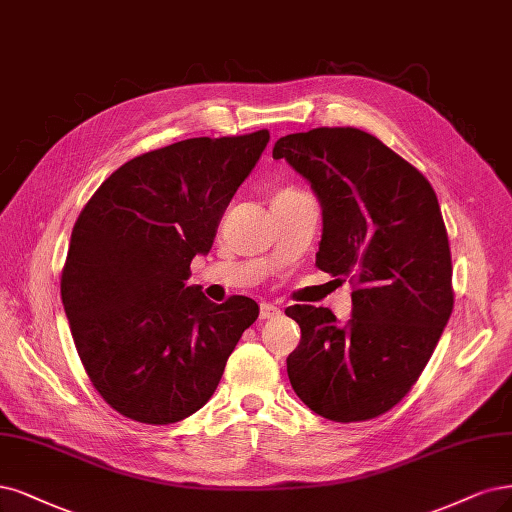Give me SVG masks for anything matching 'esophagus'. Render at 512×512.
Listing matches in <instances>:
<instances>
[{
  "label": "esophagus",
  "instance_id": "1",
  "mask_svg": "<svg viewBox=\"0 0 512 512\" xmlns=\"http://www.w3.org/2000/svg\"><path fill=\"white\" fill-rule=\"evenodd\" d=\"M279 315V307L271 303H262L260 305V320H273V317Z\"/></svg>",
  "mask_w": 512,
  "mask_h": 512
}]
</instances>
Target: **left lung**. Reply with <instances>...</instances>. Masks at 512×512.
<instances>
[{"label":"left lung","instance_id":"left-lung-1","mask_svg":"<svg viewBox=\"0 0 512 512\" xmlns=\"http://www.w3.org/2000/svg\"><path fill=\"white\" fill-rule=\"evenodd\" d=\"M273 158L311 182L324 231L315 267L354 286L351 320L294 305L288 356L296 396L330 421L379 417L411 392L453 311L451 250L424 173L354 127L277 139Z\"/></svg>","mask_w":512,"mask_h":512}]
</instances>
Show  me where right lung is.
Wrapping results in <instances>:
<instances>
[{"mask_svg": "<svg viewBox=\"0 0 512 512\" xmlns=\"http://www.w3.org/2000/svg\"><path fill=\"white\" fill-rule=\"evenodd\" d=\"M269 137H192L139 154L80 211L61 298L88 379L120 415L167 426L199 411L256 322L252 298L216 305L186 279Z\"/></svg>", "mask_w": 512, "mask_h": 512, "instance_id": "add662e5", "label": "right lung"}]
</instances>
